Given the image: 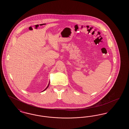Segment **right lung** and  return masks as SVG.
<instances>
[{"label":"right lung","mask_w":129,"mask_h":129,"mask_svg":"<svg viewBox=\"0 0 129 129\" xmlns=\"http://www.w3.org/2000/svg\"><path fill=\"white\" fill-rule=\"evenodd\" d=\"M49 84H48V86H47V87H46V88H45V89H44V90H43V91H44V90H46V89H47V88H48V86H49Z\"/></svg>","instance_id":"add662e5"}]
</instances>
